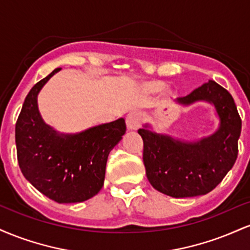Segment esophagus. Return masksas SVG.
<instances>
[{
	"label": "esophagus",
	"mask_w": 250,
	"mask_h": 250,
	"mask_svg": "<svg viewBox=\"0 0 250 250\" xmlns=\"http://www.w3.org/2000/svg\"><path fill=\"white\" fill-rule=\"evenodd\" d=\"M142 114L139 111H131L130 114H128L127 119H125V123H127V127L129 130H137L142 125Z\"/></svg>",
	"instance_id": "obj_1"
}]
</instances>
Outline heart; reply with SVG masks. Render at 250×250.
Listing matches in <instances>:
<instances>
[{
    "label": "heart",
    "mask_w": 250,
    "mask_h": 250,
    "mask_svg": "<svg viewBox=\"0 0 250 250\" xmlns=\"http://www.w3.org/2000/svg\"><path fill=\"white\" fill-rule=\"evenodd\" d=\"M156 88H161V85H160V84H159V85H156Z\"/></svg>",
    "instance_id": "b5f03b06"
}]
</instances>
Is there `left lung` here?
<instances>
[{"instance_id": "left-lung-1", "label": "left lung", "mask_w": 250, "mask_h": 250, "mask_svg": "<svg viewBox=\"0 0 250 250\" xmlns=\"http://www.w3.org/2000/svg\"><path fill=\"white\" fill-rule=\"evenodd\" d=\"M214 103L221 125L214 135L200 142L176 141L165 135L139 129L143 140V163L150 185L171 197H193L211 191L233 168L239 153L242 121L233 96L215 81L195 89L177 102Z\"/></svg>"}]
</instances>
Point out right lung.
<instances>
[{
  "mask_svg": "<svg viewBox=\"0 0 250 250\" xmlns=\"http://www.w3.org/2000/svg\"><path fill=\"white\" fill-rule=\"evenodd\" d=\"M60 68L30 89L16 121L17 161L40 193L59 203L83 202L101 190L108 155L125 133L123 119L75 135H59L37 109V94Z\"/></svg>",
  "mask_w": 250,
  "mask_h": 250,
  "instance_id": "right-lung-1",
  "label": "right lung"
}]
</instances>
